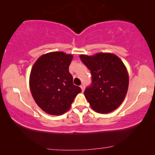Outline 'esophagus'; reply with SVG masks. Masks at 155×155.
Returning <instances> with one entry per match:
<instances>
[{
    "mask_svg": "<svg viewBox=\"0 0 155 155\" xmlns=\"http://www.w3.org/2000/svg\"><path fill=\"white\" fill-rule=\"evenodd\" d=\"M80 88L82 89V92H84V88H85V87H84V84H81V85H80Z\"/></svg>",
    "mask_w": 155,
    "mask_h": 155,
    "instance_id": "34e87169",
    "label": "esophagus"
}]
</instances>
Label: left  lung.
<instances>
[{
    "instance_id": "obj_1",
    "label": "left lung",
    "mask_w": 155,
    "mask_h": 155,
    "mask_svg": "<svg viewBox=\"0 0 155 155\" xmlns=\"http://www.w3.org/2000/svg\"><path fill=\"white\" fill-rule=\"evenodd\" d=\"M80 58L92 75L91 85L84 92L91 108L100 114L114 111L124 101L128 88L124 63L116 55L107 53L80 55Z\"/></svg>"
}]
</instances>
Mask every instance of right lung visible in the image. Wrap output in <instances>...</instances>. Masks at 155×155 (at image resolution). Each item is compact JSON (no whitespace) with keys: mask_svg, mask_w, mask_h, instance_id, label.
I'll list each match as a JSON object with an SVG mask.
<instances>
[{"mask_svg":"<svg viewBox=\"0 0 155 155\" xmlns=\"http://www.w3.org/2000/svg\"><path fill=\"white\" fill-rule=\"evenodd\" d=\"M73 55L61 51L42 55L34 64L29 77L31 93L37 105L51 115L68 111L80 87L73 84L69 73Z\"/></svg>","mask_w":155,"mask_h":155,"instance_id":"add662e5","label":"right lung"}]
</instances>
